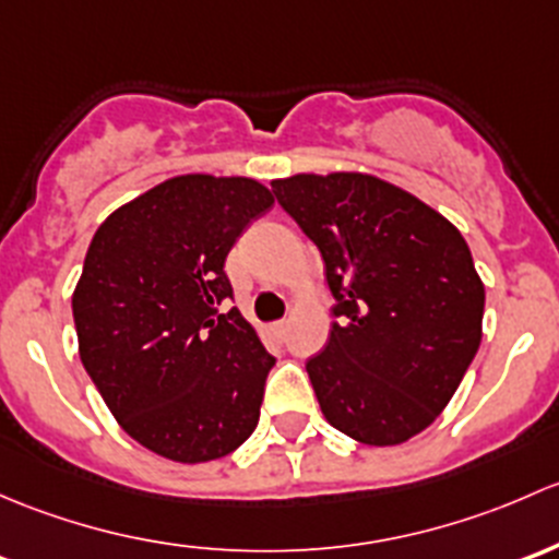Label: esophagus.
Here are the masks:
<instances>
[{
    "instance_id": "esophagus-1",
    "label": "esophagus",
    "mask_w": 559,
    "mask_h": 559,
    "mask_svg": "<svg viewBox=\"0 0 559 559\" xmlns=\"http://www.w3.org/2000/svg\"><path fill=\"white\" fill-rule=\"evenodd\" d=\"M269 333H272L274 338H285V333H287V320L272 322V325H269Z\"/></svg>"
}]
</instances>
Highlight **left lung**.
Masks as SVG:
<instances>
[{"label":"left lung","mask_w":559,"mask_h":559,"mask_svg":"<svg viewBox=\"0 0 559 559\" xmlns=\"http://www.w3.org/2000/svg\"><path fill=\"white\" fill-rule=\"evenodd\" d=\"M282 210L318 245L333 293L331 338L307 360L322 414L368 447L428 428L481 342L485 285L444 215L360 171L274 180Z\"/></svg>","instance_id":"left-lung-1"}]
</instances>
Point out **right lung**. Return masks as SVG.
<instances>
[{"instance_id": "add662e5", "label": "right lung", "mask_w": 559, "mask_h": 559, "mask_svg": "<svg viewBox=\"0 0 559 559\" xmlns=\"http://www.w3.org/2000/svg\"><path fill=\"white\" fill-rule=\"evenodd\" d=\"M274 195L250 177L182 175L118 206L72 296L80 360L120 428L175 463L250 439L274 355L234 298L226 255Z\"/></svg>"}]
</instances>
